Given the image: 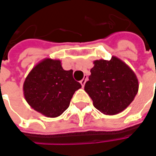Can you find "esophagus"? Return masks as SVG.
<instances>
[{
	"mask_svg": "<svg viewBox=\"0 0 156 156\" xmlns=\"http://www.w3.org/2000/svg\"><path fill=\"white\" fill-rule=\"evenodd\" d=\"M87 79H88V78H87V77H84V78H83L81 81H80V83H81L82 87H83V86H84L85 83H86V81H87Z\"/></svg>",
	"mask_w": 156,
	"mask_h": 156,
	"instance_id": "34e87169",
	"label": "esophagus"
}]
</instances>
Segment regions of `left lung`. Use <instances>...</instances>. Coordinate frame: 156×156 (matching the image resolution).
Returning a JSON list of instances; mask_svg holds the SVG:
<instances>
[{
	"label": "left lung",
	"mask_w": 156,
	"mask_h": 156,
	"mask_svg": "<svg viewBox=\"0 0 156 156\" xmlns=\"http://www.w3.org/2000/svg\"><path fill=\"white\" fill-rule=\"evenodd\" d=\"M84 90L98 110L107 115L124 111L134 100L139 82L134 71L119 58L94 62Z\"/></svg>",
	"instance_id": "obj_1"
}]
</instances>
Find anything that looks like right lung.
<instances>
[{"label": "right lung", "mask_w": 156, "mask_h": 156, "mask_svg": "<svg viewBox=\"0 0 156 156\" xmlns=\"http://www.w3.org/2000/svg\"><path fill=\"white\" fill-rule=\"evenodd\" d=\"M81 87L73 77V70H64L60 60L45 58L27 76L23 94L34 110L56 118L68 108L73 94Z\"/></svg>", "instance_id": "right-lung-1"}]
</instances>
